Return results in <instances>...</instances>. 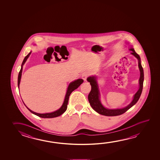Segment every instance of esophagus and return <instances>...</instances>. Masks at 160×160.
<instances>
[{
  "label": "esophagus",
  "instance_id": "1",
  "mask_svg": "<svg viewBox=\"0 0 160 160\" xmlns=\"http://www.w3.org/2000/svg\"><path fill=\"white\" fill-rule=\"evenodd\" d=\"M90 75V73L88 71L84 72L82 73V75H81L82 79H83L85 81H87V78H88V76H89Z\"/></svg>",
  "mask_w": 160,
  "mask_h": 160
}]
</instances>
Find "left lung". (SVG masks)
Here are the masks:
<instances>
[{
    "label": "left lung",
    "instance_id": "8db88e82",
    "mask_svg": "<svg viewBox=\"0 0 160 160\" xmlns=\"http://www.w3.org/2000/svg\"><path fill=\"white\" fill-rule=\"evenodd\" d=\"M130 51H132L131 53L134 55L138 60V67L140 70V78L139 80V88L136 94L134 96L133 100L131 102L129 105H128L126 108H124L122 109H108L102 106V103L100 102L99 99V92L98 88L97 81L95 77H89L87 80L90 82V84L92 86L91 91L88 95V100L89 103L91 105L92 108L96 111L97 113H99L101 115H105V116H117V115H121L123 113L126 112L129 109H130L132 107H133L138 100L140 96L141 95L142 89H143V80H144V73H143V69L141 64V58L140 57L137 53L133 48H131Z\"/></svg>",
    "mask_w": 160,
    "mask_h": 160
}]
</instances>
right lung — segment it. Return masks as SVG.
I'll list each match as a JSON object with an SVG mask.
<instances>
[{"instance_id":"add662e5","label":"right lung","mask_w":160,"mask_h":160,"mask_svg":"<svg viewBox=\"0 0 160 160\" xmlns=\"http://www.w3.org/2000/svg\"><path fill=\"white\" fill-rule=\"evenodd\" d=\"M31 53V52H30L28 55H27L25 58H24L23 61V62L22 63L21 68V70H20L19 72L18 78V88L19 84H20L21 79L23 65L26 62V61L27 60V58L29 57V56ZM83 82H84V80L82 79H78L77 80H75V81L71 82L70 85H68V90H67V92H66V94L65 98V100H64V102H63V104L62 105V107L58 110H56V111L52 112V113H45V114H39V113H35L34 112L30 110L29 108L27 107L25 105L27 108L32 113H33V114H34L35 115L38 116L39 117H41V118H51L57 117H58V116H60L61 114H62L66 110L67 107H68V99H69V97H70V95L71 94V92H73V90H75V89H77Z\"/></svg>"}]
</instances>
